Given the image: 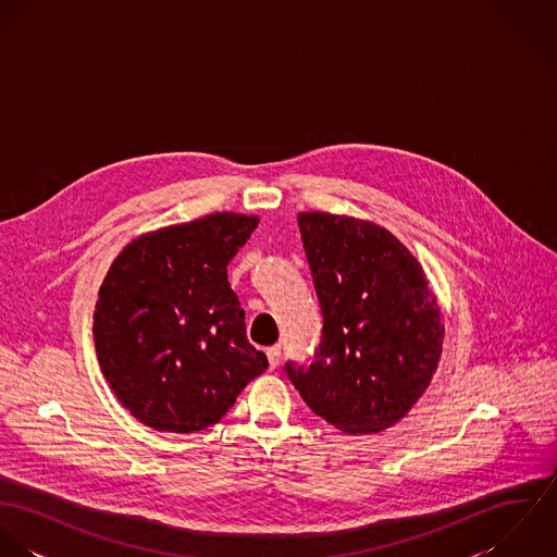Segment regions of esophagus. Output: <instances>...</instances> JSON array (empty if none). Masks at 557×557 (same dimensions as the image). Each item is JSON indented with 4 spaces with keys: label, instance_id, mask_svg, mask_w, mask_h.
Here are the masks:
<instances>
[{
    "label": "esophagus",
    "instance_id": "34e87169",
    "mask_svg": "<svg viewBox=\"0 0 557 557\" xmlns=\"http://www.w3.org/2000/svg\"><path fill=\"white\" fill-rule=\"evenodd\" d=\"M265 356H268V364H270V369H276V367H278V362H281V345H272V347H268Z\"/></svg>",
    "mask_w": 557,
    "mask_h": 557
}]
</instances>
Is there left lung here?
<instances>
[{"label":"left lung","instance_id":"obj_1","mask_svg":"<svg viewBox=\"0 0 557 557\" xmlns=\"http://www.w3.org/2000/svg\"><path fill=\"white\" fill-rule=\"evenodd\" d=\"M298 225L323 327L313 362H287V377L332 426L380 433L433 380L444 341L437 298L388 230L327 212H302Z\"/></svg>","mask_w":557,"mask_h":557}]
</instances>
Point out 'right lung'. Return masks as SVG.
<instances>
[{
    "mask_svg": "<svg viewBox=\"0 0 557 557\" xmlns=\"http://www.w3.org/2000/svg\"><path fill=\"white\" fill-rule=\"evenodd\" d=\"M259 219L216 212L133 239L111 263L94 311L104 380L144 424L195 433L216 424L268 369L246 338L227 265Z\"/></svg>",
    "mask_w": 557,
    "mask_h": 557,
    "instance_id": "obj_1",
    "label": "right lung"
}]
</instances>
